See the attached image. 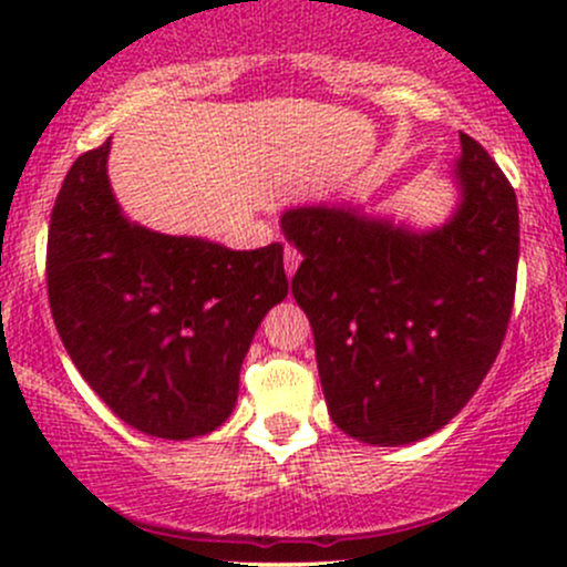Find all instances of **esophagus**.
<instances>
[{
  "mask_svg": "<svg viewBox=\"0 0 567 567\" xmlns=\"http://www.w3.org/2000/svg\"><path fill=\"white\" fill-rule=\"evenodd\" d=\"M282 260H285V274H288V277H293L296 268H299V262H301V251L296 247H290V244H285Z\"/></svg>",
  "mask_w": 567,
  "mask_h": 567,
  "instance_id": "34e87169",
  "label": "esophagus"
}]
</instances>
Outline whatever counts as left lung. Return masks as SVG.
Masks as SVG:
<instances>
[{
	"label": "left lung",
	"instance_id": "1",
	"mask_svg": "<svg viewBox=\"0 0 567 567\" xmlns=\"http://www.w3.org/2000/svg\"><path fill=\"white\" fill-rule=\"evenodd\" d=\"M458 205L414 230L346 205L282 214L305 255L293 296L316 334L326 405L340 431L398 447L447 425L488 375L518 271L516 192L461 134Z\"/></svg>",
	"mask_w": 567,
	"mask_h": 567
}]
</instances>
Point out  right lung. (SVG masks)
Instances as JSON below:
<instances>
[{
    "mask_svg": "<svg viewBox=\"0 0 567 567\" xmlns=\"http://www.w3.org/2000/svg\"><path fill=\"white\" fill-rule=\"evenodd\" d=\"M109 145L73 162L51 210L45 282L62 346L136 431L205 436L233 414L251 337L288 296L282 244L236 251L136 225L114 199Z\"/></svg>",
    "mask_w": 567,
    "mask_h": 567,
    "instance_id": "right-lung-1",
    "label": "right lung"
}]
</instances>
